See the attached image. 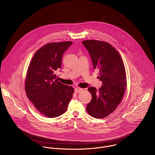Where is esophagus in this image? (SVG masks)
I'll use <instances>...</instances> for the list:
<instances>
[{
  "label": "esophagus",
  "instance_id": "obj_1",
  "mask_svg": "<svg viewBox=\"0 0 155 155\" xmlns=\"http://www.w3.org/2000/svg\"><path fill=\"white\" fill-rule=\"evenodd\" d=\"M82 91H83V89L79 88V87H76V88L74 89V92H75L76 93H79V92H82Z\"/></svg>",
  "mask_w": 155,
  "mask_h": 155
}]
</instances>
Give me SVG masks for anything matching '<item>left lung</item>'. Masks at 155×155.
I'll return each mask as SVG.
<instances>
[{"label":"left lung","instance_id":"left-lung-1","mask_svg":"<svg viewBox=\"0 0 155 155\" xmlns=\"http://www.w3.org/2000/svg\"><path fill=\"white\" fill-rule=\"evenodd\" d=\"M91 56L93 67L99 70L103 85L98 90L89 87L92 100L87 111L91 116L102 119L115 110L127 87L126 72L119 52L107 42L96 40L82 42Z\"/></svg>","mask_w":155,"mask_h":155}]
</instances>
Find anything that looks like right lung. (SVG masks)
<instances>
[{
    "label": "right lung",
    "mask_w": 155,
    "mask_h": 155,
    "mask_svg": "<svg viewBox=\"0 0 155 155\" xmlns=\"http://www.w3.org/2000/svg\"><path fill=\"white\" fill-rule=\"evenodd\" d=\"M72 42L45 45L35 54L28 68L25 90L36 109L48 117L66 111L74 89L57 79L55 71L61 67V59Z\"/></svg>",
    "instance_id": "right-lung-1"
}]
</instances>
